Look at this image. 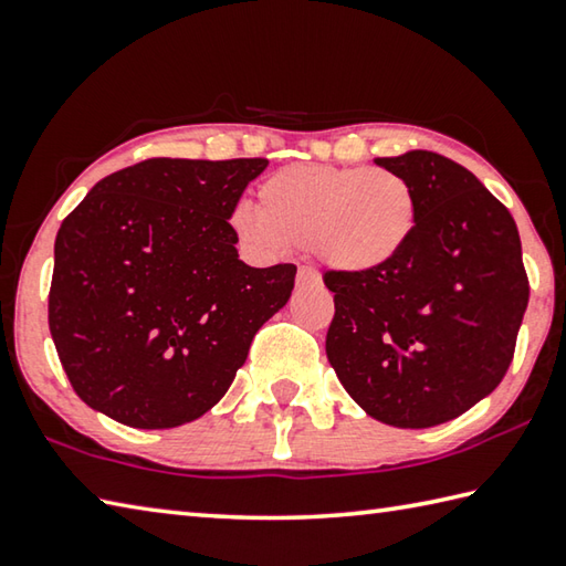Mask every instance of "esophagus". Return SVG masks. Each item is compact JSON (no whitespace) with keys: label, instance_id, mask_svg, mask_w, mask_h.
<instances>
[{"label":"esophagus","instance_id":"esophagus-1","mask_svg":"<svg viewBox=\"0 0 566 566\" xmlns=\"http://www.w3.org/2000/svg\"><path fill=\"white\" fill-rule=\"evenodd\" d=\"M298 285H321V273L311 265L298 268Z\"/></svg>","mask_w":566,"mask_h":566}]
</instances>
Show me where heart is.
I'll return each mask as SVG.
<instances>
[{
  "label": "heart",
  "instance_id": "heart-1",
  "mask_svg": "<svg viewBox=\"0 0 566 566\" xmlns=\"http://www.w3.org/2000/svg\"><path fill=\"white\" fill-rule=\"evenodd\" d=\"M418 213L410 181L388 168L293 164L258 186V208H235L231 228L255 255L315 248L335 271L363 275L398 261Z\"/></svg>",
  "mask_w": 566,
  "mask_h": 566
}]
</instances>
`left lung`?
Wrapping results in <instances>:
<instances>
[{
	"label": "left lung",
	"mask_w": 566,
	"mask_h": 566,
	"mask_svg": "<svg viewBox=\"0 0 566 566\" xmlns=\"http://www.w3.org/2000/svg\"><path fill=\"white\" fill-rule=\"evenodd\" d=\"M375 164L408 178L418 231L380 271L323 275L335 293L325 353L350 398L392 428L460 418L507 373L530 281L512 213L432 151Z\"/></svg>",
	"instance_id": "left-lung-1"
}]
</instances>
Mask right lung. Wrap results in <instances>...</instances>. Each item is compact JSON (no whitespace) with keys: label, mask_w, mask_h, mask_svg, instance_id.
<instances>
[{"label":"right lung","mask_w":566,"mask_h":566,"mask_svg":"<svg viewBox=\"0 0 566 566\" xmlns=\"http://www.w3.org/2000/svg\"><path fill=\"white\" fill-rule=\"evenodd\" d=\"M265 158H148L98 181L54 241L49 331L74 392L128 428L201 418L295 265L251 268L228 218Z\"/></svg>","instance_id":"add662e5"}]
</instances>
